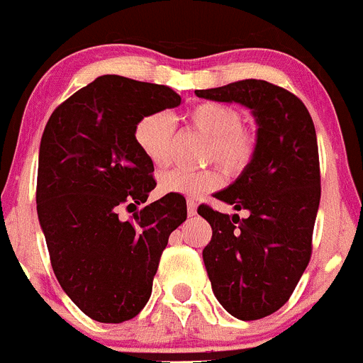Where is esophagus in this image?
<instances>
[{
  "mask_svg": "<svg viewBox=\"0 0 363 363\" xmlns=\"http://www.w3.org/2000/svg\"><path fill=\"white\" fill-rule=\"evenodd\" d=\"M187 213L189 216H196V201L187 200Z\"/></svg>",
  "mask_w": 363,
  "mask_h": 363,
  "instance_id": "obj_1",
  "label": "esophagus"
}]
</instances>
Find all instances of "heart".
I'll return each instance as SVG.
<instances>
[{"label": "heart", "instance_id": "b5f03b06", "mask_svg": "<svg viewBox=\"0 0 363 363\" xmlns=\"http://www.w3.org/2000/svg\"><path fill=\"white\" fill-rule=\"evenodd\" d=\"M185 123L207 138L203 158L216 162L230 176H238L251 165L256 152V136L243 123L242 112L229 104L203 101L189 108ZM174 138V121L167 112H152L138 121L134 127V142L140 152L154 165H165L171 156ZM223 176L218 167L203 171L171 169L160 174L158 191L162 194H179L196 198L218 189Z\"/></svg>", "mask_w": 363, "mask_h": 363}]
</instances>
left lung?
<instances>
[{"label": "left lung", "mask_w": 363, "mask_h": 363, "mask_svg": "<svg viewBox=\"0 0 363 363\" xmlns=\"http://www.w3.org/2000/svg\"><path fill=\"white\" fill-rule=\"evenodd\" d=\"M198 98L236 101L258 123L251 165L214 198L249 216L200 205L213 227L203 262L218 301L238 320H259L289 300L313 252L320 205L318 142L300 98L264 79L194 91Z\"/></svg>", "instance_id": "left-lung-1"}]
</instances>
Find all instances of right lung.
<instances>
[{
    "label": "right lung",
    "instance_id": "1",
    "mask_svg": "<svg viewBox=\"0 0 363 363\" xmlns=\"http://www.w3.org/2000/svg\"><path fill=\"white\" fill-rule=\"evenodd\" d=\"M179 104L169 86L107 74L57 105L45 125L38 218L62 289L96 322H127L145 307L169 236L187 220L179 194L136 211L156 179L134 127ZM121 206L133 213L129 220L117 216Z\"/></svg>",
    "mask_w": 363,
    "mask_h": 363
}]
</instances>
